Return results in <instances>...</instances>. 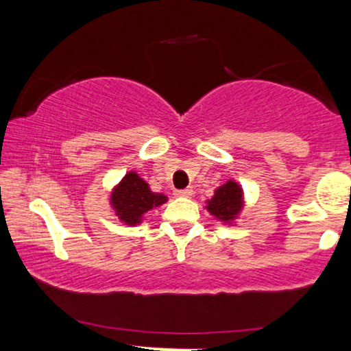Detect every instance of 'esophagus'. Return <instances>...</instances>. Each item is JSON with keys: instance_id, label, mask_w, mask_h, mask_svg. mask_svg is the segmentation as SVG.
I'll list each match as a JSON object with an SVG mask.
<instances>
[{"instance_id": "esophagus-1", "label": "esophagus", "mask_w": 351, "mask_h": 351, "mask_svg": "<svg viewBox=\"0 0 351 351\" xmlns=\"http://www.w3.org/2000/svg\"><path fill=\"white\" fill-rule=\"evenodd\" d=\"M176 196H180V198H191L193 195H195V191H193L191 188H184V189H176L175 191Z\"/></svg>"}]
</instances>
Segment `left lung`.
Returning a JSON list of instances; mask_svg holds the SVG:
<instances>
[{"instance_id":"obj_1","label":"left lung","mask_w":351,"mask_h":351,"mask_svg":"<svg viewBox=\"0 0 351 351\" xmlns=\"http://www.w3.org/2000/svg\"><path fill=\"white\" fill-rule=\"evenodd\" d=\"M244 208V195L243 188L234 180H229L221 186L215 189V195L211 199L206 201V209L209 215H213L221 223L229 224L237 219Z\"/></svg>"}]
</instances>
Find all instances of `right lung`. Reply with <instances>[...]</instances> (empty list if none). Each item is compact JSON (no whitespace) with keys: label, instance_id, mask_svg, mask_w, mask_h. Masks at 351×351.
<instances>
[{"label":"right lung","instance_id":"1","mask_svg":"<svg viewBox=\"0 0 351 351\" xmlns=\"http://www.w3.org/2000/svg\"><path fill=\"white\" fill-rule=\"evenodd\" d=\"M167 199L163 193H153L150 184L140 178L136 171H128L110 193V206L127 226L142 223L148 211L162 206Z\"/></svg>","mask_w":351,"mask_h":351}]
</instances>
